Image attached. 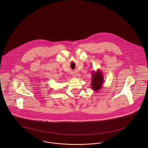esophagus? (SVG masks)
<instances>
[{"label":"esophagus","mask_w":148,"mask_h":148,"mask_svg":"<svg viewBox=\"0 0 148 148\" xmlns=\"http://www.w3.org/2000/svg\"><path fill=\"white\" fill-rule=\"evenodd\" d=\"M76 76H77V74H72V77H76Z\"/></svg>","instance_id":"obj_1"}]
</instances>
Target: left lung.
Returning a JSON list of instances; mask_svg holds the SVG:
<instances>
[{
	"mask_svg": "<svg viewBox=\"0 0 148 148\" xmlns=\"http://www.w3.org/2000/svg\"><path fill=\"white\" fill-rule=\"evenodd\" d=\"M92 75L91 86L92 90L97 92L103 87V84L104 82V77L100 69H98L96 71H92Z\"/></svg>",
	"mask_w": 148,
	"mask_h": 148,
	"instance_id": "8db88e82",
	"label": "left lung"
}]
</instances>
